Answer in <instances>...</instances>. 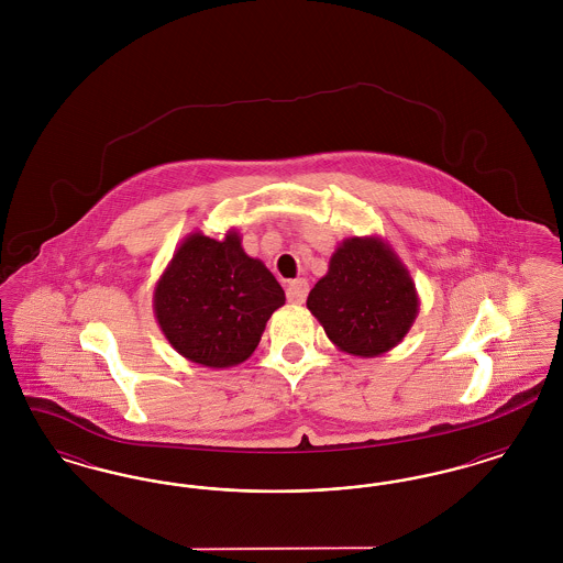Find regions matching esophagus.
<instances>
[{
	"label": "esophagus",
	"instance_id": "34e87169",
	"mask_svg": "<svg viewBox=\"0 0 563 563\" xmlns=\"http://www.w3.org/2000/svg\"><path fill=\"white\" fill-rule=\"evenodd\" d=\"M308 291H310L308 280H306V278H297V280H291V283L287 285V299H289L291 303H303L306 297H308Z\"/></svg>",
	"mask_w": 563,
	"mask_h": 563
}]
</instances>
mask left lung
Listing matches in <instances>:
<instances>
[{"mask_svg": "<svg viewBox=\"0 0 563 563\" xmlns=\"http://www.w3.org/2000/svg\"><path fill=\"white\" fill-rule=\"evenodd\" d=\"M338 350L374 358L401 344L420 310L416 283L379 236L340 242L306 301Z\"/></svg>", "mask_w": 563, "mask_h": 563, "instance_id": "8db88e82", "label": "left lung"}]
</instances>
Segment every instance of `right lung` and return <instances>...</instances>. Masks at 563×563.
Wrapping results in <instances>:
<instances>
[{"label":"right lung","instance_id":"1","mask_svg":"<svg viewBox=\"0 0 563 563\" xmlns=\"http://www.w3.org/2000/svg\"><path fill=\"white\" fill-rule=\"evenodd\" d=\"M283 303V287L244 253L234 228L223 239L188 234L154 287V314L168 344L211 369L244 363Z\"/></svg>","mask_w":563,"mask_h":563}]
</instances>
